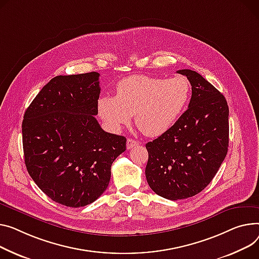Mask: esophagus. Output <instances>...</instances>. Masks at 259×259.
I'll return each mask as SVG.
<instances>
[{
    "instance_id": "obj_1",
    "label": "esophagus",
    "mask_w": 259,
    "mask_h": 259,
    "mask_svg": "<svg viewBox=\"0 0 259 259\" xmlns=\"http://www.w3.org/2000/svg\"><path fill=\"white\" fill-rule=\"evenodd\" d=\"M139 145V142H136V141H134V140H132V139H128L127 140V149L128 150H130V149H132V148H134L135 146H137Z\"/></svg>"
}]
</instances>
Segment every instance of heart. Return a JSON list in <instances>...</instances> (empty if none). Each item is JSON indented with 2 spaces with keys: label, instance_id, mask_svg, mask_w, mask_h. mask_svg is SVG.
I'll return each mask as SVG.
<instances>
[{
  "label": "heart",
  "instance_id": "1",
  "mask_svg": "<svg viewBox=\"0 0 259 259\" xmlns=\"http://www.w3.org/2000/svg\"><path fill=\"white\" fill-rule=\"evenodd\" d=\"M189 97L191 83L183 76L163 79L133 75L117 83L115 97L99 99L98 112L114 131L128 125L134 115L139 129L147 136L154 137L175 125Z\"/></svg>",
  "mask_w": 259,
  "mask_h": 259
}]
</instances>
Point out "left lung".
<instances>
[{
  "label": "left lung",
  "mask_w": 259,
  "mask_h": 259,
  "mask_svg": "<svg viewBox=\"0 0 259 259\" xmlns=\"http://www.w3.org/2000/svg\"><path fill=\"white\" fill-rule=\"evenodd\" d=\"M192 85L188 108L175 125L146 148V178L154 193L168 200L193 197L207 186L229 145L227 101L199 73L180 70Z\"/></svg>",
  "instance_id": "8db88e82"
}]
</instances>
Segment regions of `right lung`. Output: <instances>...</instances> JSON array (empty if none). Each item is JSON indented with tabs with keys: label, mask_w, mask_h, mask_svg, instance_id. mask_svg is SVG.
Listing matches in <instances>:
<instances>
[{
	"label": "right lung",
	"mask_w": 259,
	"mask_h": 259,
	"mask_svg": "<svg viewBox=\"0 0 259 259\" xmlns=\"http://www.w3.org/2000/svg\"><path fill=\"white\" fill-rule=\"evenodd\" d=\"M99 76L51 79L24 115L28 173L49 198L67 207L89 205L104 193L112 162L126 151V137L105 132L95 117Z\"/></svg>",
	"instance_id": "1"
}]
</instances>
